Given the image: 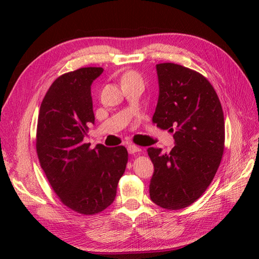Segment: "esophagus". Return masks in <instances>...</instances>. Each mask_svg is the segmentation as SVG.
Masks as SVG:
<instances>
[{
  "label": "esophagus",
  "instance_id": "obj_1",
  "mask_svg": "<svg viewBox=\"0 0 259 259\" xmlns=\"http://www.w3.org/2000/svg\"><path fill=\"white\" fill-rule=\"evenodd\" d=\"M140 150H141L140 148L135 146V145H129V146H128V152L130 153V155H134V153L139 152Z\"/></svg>",
  "mask_w": 259,
  "mask_h": 259
}]
</instances>
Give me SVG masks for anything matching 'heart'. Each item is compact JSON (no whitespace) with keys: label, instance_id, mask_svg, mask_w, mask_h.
Wrapping results in <instances>:
<instances>
[{"label":"heart","instance_id":"1","mask_svg":"<svg viewBox=\"0 0 259 259\" xmlns=\"http://www.w3.org/2000/svg\"><path fill=\"white\" fill-rule=\"evenodd\" d=\"M135 78L140 79V76L138 75V73H136V72H128L123 75V79H135Z\"/></svg>","mask_w":259,"mask_h":259}]
</instances>
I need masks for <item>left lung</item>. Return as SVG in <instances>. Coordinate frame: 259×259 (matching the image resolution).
I'll return each mask as SVG.
<instances>
[{"label":"left lung","instance_id":"obj_1","mask_svg":"<svg viewBox=\"0 0 259 259\" xmlns=\"http://www.w3.org/2000/svg\"><path fill=\"white\" fill-rule=\"evenodd\" d=\"M159 98L152 122L174 133L170 152L148 148L155 167L151 200L178 210L195 202L210 185L221 164L225 121L221 101L205 76L175 63L156 65Z\"/></svg>","mask_w":259,"mask_h":259}]
</instances>
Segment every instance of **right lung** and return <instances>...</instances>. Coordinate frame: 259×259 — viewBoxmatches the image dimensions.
Returning <instances> with one entry per match:
<instances>
[{"instance_id": "obj_1", "label": "right lung", "mask_w": 259, "mask_h": 259, "mask_svg": "<svg viewBox=\"0 0 259 259\" xmlns=\"http://www.w3.org/2000/svg\"><path fill=\"white\" fill-rule=\"evenodd\" d=\"M102 68L60 75L41 103L36 152L41 168L63 205L82 214L101 212L113 202L128 162L123 146L90 149L83 138L95 123L91 84Z\"/></svg>"}]
</instances>
